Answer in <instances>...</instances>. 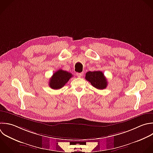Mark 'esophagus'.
<instances>
[{
  "mask_svg": "<svg viewBox=\"0 0 153 153\" xmlns=\"http://www.w3.org/2000/svg\"><path fill=\"white\" fill-rule=\"evenodd\" d=\"M83 72H80V73H76V75L78 77H81L83 75Z\"/></svg>",
  "mask_w": 153,
  "mask_h": 153,
  "instance_id": "obj_1",
  "label": "esophagus"
}]
</instances>
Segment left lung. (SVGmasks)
Instances as JSON below:
<instances>
[{"mask_svg":"<svg viewBox=\"0 0 153 153\" xmlns=\"http://www.w3.org/2000/svg\"><path fill=\"white\" fill-rule=\"evenodd\" d=\"M85 78L94 87L99 90L105 89L107 87L108 81L101 71H89L86 73Z\"/></svg>","mask_w":153,"mask_h":153,"instance_id":"obj_1","label":"left lung"}]
</instances>
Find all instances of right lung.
Instances as JSON below:
<instances>
[{"mask_svg": "<svg viewBox=\"0 0 153 153\" xmlns=\"http://www.w3.org/2000/svg\"><path fill=\"white\" fill-rule=\"evenodd\" d=\"M72 77V74L66 71L59 69L56 71L50 78L49 85L53 89H60L62 88Z\"/></svg>", "mask_w": 153, "mask_h": 153, "instance_id": "add662e5", "label": "right lung"}]
</instances>
